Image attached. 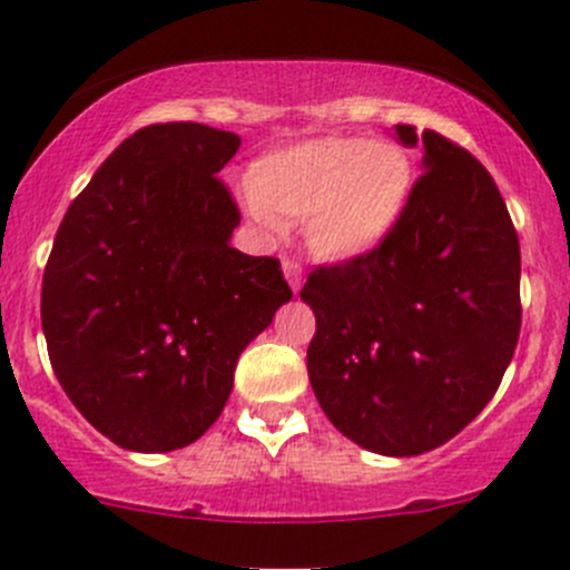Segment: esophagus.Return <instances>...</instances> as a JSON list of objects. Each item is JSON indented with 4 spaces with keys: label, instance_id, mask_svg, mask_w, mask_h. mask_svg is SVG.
Instances as JSON below:
<instances>
[{
    "label": "esophagus",
    "instance_id": "obj_1",
    "mask_svg": "<svg viewBox=\"0 0 570 570\" xmlns=\"http://www.w3.org/2000/svg\"><path fill=\"white\" fill-rule=\"evenodd\" d=\"M283 272H285L287 285H291V291L296 293V296H298V291H302V283H304L302 268H298L296 263H293V261H285V263H283Z\"/></svg>",
    "mask_w": 570,
    "mask_h": 570
}]
</instances>
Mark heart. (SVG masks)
<instances>
[{"label":"heart","instance_id":"b5f03b06","mask_svg":"<svg viewBox=\"0 0 570 570\" xmlns=\"http://www.w3.org/2000/svg\"><path fill=\"white\" fill-rule=\"evenodd\" d=\"M413 188L404 149L326 135L263 155L252 168L246 210L263 229H277V218L307 222L304 240L318 261L354 263L396 233Z\"/></svg>","mask_w":570,"mask_h":570}]
</instances>
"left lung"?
Segmentation results:
<instances>
[{
  "mask_svg": "<svg viewBox=\"0 0 570 570\" xmlns=\"http://www.w3.org/2000/svg\"><path fill=\"white\" fill-rule=\"evenodd\" d=\"M396 233L368 257L315 268L307 374L337 432L385 458L452 441L493 399L521 332V249L488 168L435 129Z\"/></svg>",
  "mask_w": 570,
  "mask_h": 570,
  "instance_id": "left-lung-1",
  "label": "left lung"
}]
</instances>
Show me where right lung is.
Segmentation results:
<instances>
[{"instance_id": "right-lung-1", "label": "right lung", "mask_w": 570, "mask_h": 570, "mask_svg": "<svg viewBox=\"0 0 570 570\" xmlns=\"http://www.w3.org/2000/svg\"><path fill=\"white\" fill-rule=\"evenodd\" d=\"M240 138L194 121L129 135L71 202L43 272L41 324L66 396L129 452L199 441L240 352L291 302L277 257H249L216 177Z\"/></svg>"}]
</instances>
